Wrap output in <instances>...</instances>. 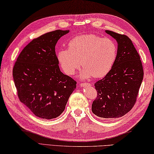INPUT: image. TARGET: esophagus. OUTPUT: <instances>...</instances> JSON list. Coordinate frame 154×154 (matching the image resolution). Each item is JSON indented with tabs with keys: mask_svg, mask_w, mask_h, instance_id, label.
Listing matches in <instances>:
<instances>
[{
	"mask_svg": "<svg viewBox=\"0 0 154 154\" xmlns=\"http://www.w3.org/2000/svg\"><path fill=\"white\" fill-rule=\"evenodd\" d=\"M81 87H82V88H84V87H88V86H90L91 84L89 83H82L80 84Z\"/></svg>",
	"mask_w": 154,
	"mask_h": 154,
	"instance_id": "1",
	"label": "esophagus"
}]
</instances>
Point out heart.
<instances>
[{
    "mask_svg": "<svg viewBox=\"0 0 154 154\" xmlns=\"http://www.w3.org/2000/svg\"><path fill=\"white\" fill-rule=\"evenodd\" d=\"M69 50L61 49L57 58L65 74L72 75L82 65L80 76L85 79L102 78L112 69L117 58V46L113 40L95 34L77 35L68 43Z\"/></svg>",
    "mask_w": 154,
    "mask_h": 154,
    "instance_id": "heart-1",
    "label": "heart"
}]
</instances>
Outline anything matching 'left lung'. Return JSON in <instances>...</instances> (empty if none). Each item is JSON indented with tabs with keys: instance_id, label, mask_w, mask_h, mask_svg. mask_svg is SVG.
<instances>
[{
	"instance_id": "1",
	"label": "left lung",
	"mask_w": 154,
	"mask_h": 154,
	"mask_svg": "<svg viewBox=\"0 0 154 154\" xmlns=\"http://www.w3.org/2000/svg\"><path fill=\"white\" fill-rule=\"evenodd\" d=\"M105 32L115 39L118 52L112 69L95 83L97 96L91 110L103 119L125 115L133 107L143 78L140 57L127 35L112 31Z\"/></svg>"
}]
</instances>
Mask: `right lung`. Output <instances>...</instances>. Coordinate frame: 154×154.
<instances>
[{"instance_id": "add662e5", "label": "right lung", "mask_w": 154, "mask_h": 154, "mask_svg": "<svg viewBox=\"0 0 154 154\" xmlns=\"http://www.w3.org/2000/svg\"><path fill=\"white\" fill-rule=\"evenodd\" d=\"M69 30H55L33 39L22 50L13 69L21 102L36 116L52 119L65 110L77 82L63 74L55 52L58 40Z\"/></svg>"}]
</instances>
